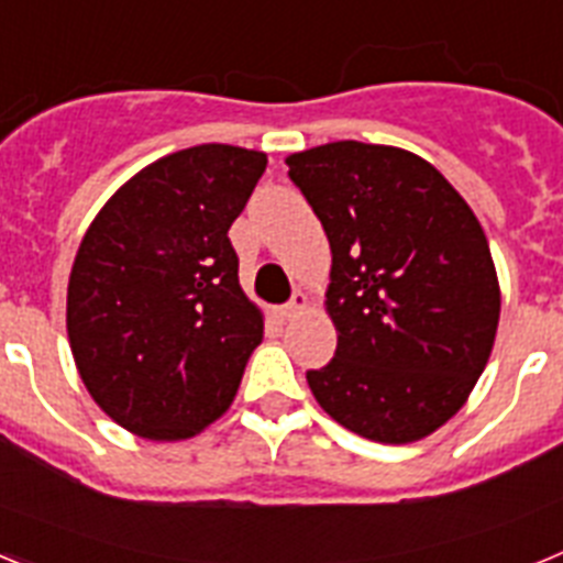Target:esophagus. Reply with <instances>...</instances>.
<instances>
[{
    "instance_id": "esophagus-1",
    "label": "esophagus",
    "mask_w": 563,
    "mask_h": 563,
    "mask_svg": "<svg viewBox=\"0 0 563 563\" xmlns=\"http://www.w3.org/2000/svg\"><path fill=\"white\" fill-rule=\"evenodd\" d=\"M305 307H307V296H305V292H292L290 301L278 307V316H282V321H290V318H296L298 312L305 310Z\"/></svg>"
}]
</instances>
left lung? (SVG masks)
<instances>
[{
    "label": "left lung",
    "mask_w": 563,
    "mask_h": 563,
    "mask_svg": "<svg viewBox=\"0 0 563 563\" xmlns=\"http://www.w3.org/2000/svg\"><path fill=\"white\" fill-rule=\"evenodd\" d=\"M332 251L335 357L307 372L343 429L402 445L449 422L485 369L499 282L485 231L417 154L338 141L287 157Z\"/></svg>",
    "instance_id": "obj_1"
}]
</instances>
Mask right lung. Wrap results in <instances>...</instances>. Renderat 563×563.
Returning <instances> with one entry per match:
<instances>
[{"label":"right lung","mask_w":563,"mask_h":563,"mask_svg":"<svg viewBox=\"0 0 563 563\" xmlns=\"http://www.w3.org/2000/svg\"><path fill=\"white\" fill-rule=\"evenodd\" d=\"M267 157L202 143L137 172L73 262L67 335L78 375L118 426L186 440L225 415L262 341L228 231Z\"/></svg>","instance_id":"right-lung-1"}]
</instances>
